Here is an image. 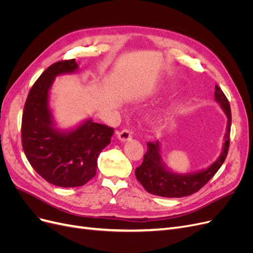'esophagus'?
Wrapping results in <instances>:
<instances>
[{
	"label": "esophagus",
	"instance_id": "esophagus-1",
	"mask_svg": "<svg viewBox=\"0 0 253 253\" xmlns=\"http://www.w3.org/2000/svg\"><path fill=\"white\" fill-rule=\"evenodd\" d=\"M132 132L129 131V129H124V131H121L118 133L117 135V138L122 141V142H126V141H129L132 139Z\"/></svg>",
	"mask_w": 253,
	"mask_h": 253
}]
</instances>
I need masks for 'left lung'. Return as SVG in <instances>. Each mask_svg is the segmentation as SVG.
I'll return each instance as SVG.
<instances>
[{
	"label": "left lung",
	"mask_w": 253,
	"mask_h": 253,
	"mask_svg": "<svg viewBox=\"0 0 253 253\" xmlns=\"http://www.w3.org/2000/svg\"><path fill=\"white\" fill-rule=\"evenodd\" d=\"M215 101L227 116V126L224 142L218 158L206 169L191 173H177L172 171L163 160L160 142H148V151L143 156V163L136 168L135 175L147 192L163 197H183L192 195L203 188L224 164L230 142L231 109L228 99L217 85L214 93Z\"/></svg>",
	"instance_id": "obj_1"
}]
</instances>
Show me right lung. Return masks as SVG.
<instances>
[{
	"label": "right lung",
	"instance_id": "1",
	"mask_svg": "<svg viewBox=\"0 0 253 253\" xmlns=\"http://www.w3.org/2000/svg\"><path fill=\"white\" fill-rule=\"evenodd\" d=\"M78 70L75 59L46 68L29 90L22 116V144L27 160L42 178L62 188L80 187L94 177L98 156L114 135V128L91 118L74 127H57L50 88L58 76Z\"/></svg>",
	"mask_w": 253,
	"mask_h": 253
}]
</instances>
